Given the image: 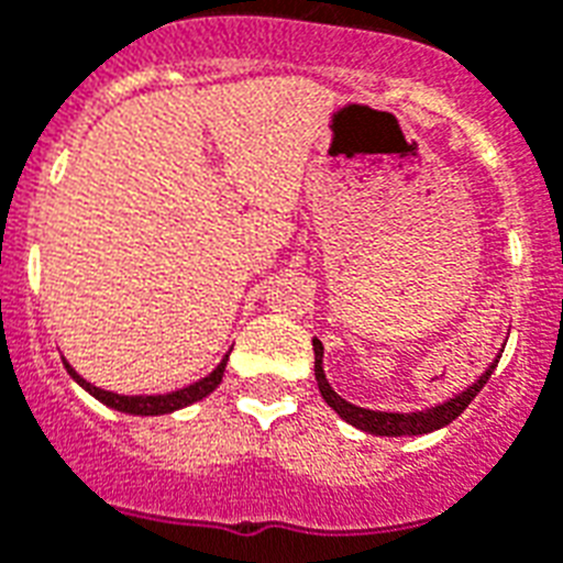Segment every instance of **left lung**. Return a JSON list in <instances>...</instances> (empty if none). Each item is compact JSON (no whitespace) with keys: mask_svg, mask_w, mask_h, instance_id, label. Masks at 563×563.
<instances>
[{"mask_svg":"<svg viewBox=\"0 0 563 563\" xmlns=\"http://www.w3.org/2000/svg\"><path fill=\"white\" fill-rule=\"evenodd\" d=\"M313 354H316V385H319V394L328 406L336 411L345 422H351L354 429L368 431V434H379V438H415V434H429V431H438L443 426H449L452 420H457L463 411L468 408V402L481 394V388L486 385V379L492 376L495 365H489V371L477 379L475 385H468L466 391L457 394V397L445 399L440 406H431L426 411H411V415H397V411H371V408H360L354 402L339 397L331 388V383L324 379L322 356L324 347L319 339H313Z\"/></svg>","mask_w":563,"mask_h":563,"instance_id":"obj_1","label":"left lung"}]
</instances>
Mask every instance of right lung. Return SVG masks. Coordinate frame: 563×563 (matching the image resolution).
I'll return each mask as SVG.
<instances>
[{
    "mask_svg": "<svg viewBox=\"0 0 563 563\" xmlns=\"http://www.w3.org/2000/svg\"><path fill=\"white\" fill-rule=\"evenodd\" d=\"M230 356V354H227ZM227 356L221 360V365H218L212 374H207L203 379H198V383L187 385V388H178V391L172 394H134V397H125V394H114V391H103V388H97V385L86 383L77 371L65 362V371L74 376V383L82 385L88 394L95 399H100L103 406L114 408V411H123V415H141V417H157V415H172V411H178V408H187L192 406V402H198V399H203L207 394H212L221 385V376H224V368H227Z\"/></svg>",
    "mask_w": 563,
    "mask_h": 563,
    "instance_id": "1",
    "label": "right lung"
}]
</instances>
